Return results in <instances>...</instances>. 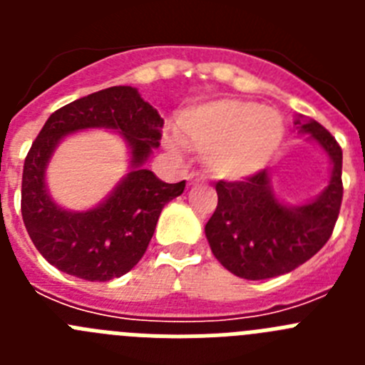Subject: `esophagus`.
Wrapping results in <instances>:
<instances>
[{"mask_svg": "<svg viewBox=\"0 0 365 365\" xmlns=\"http://www.w3.org/2000/svg\"><path fill=\"white\" fill-rule=\"evenodd\" d=\"M186 180H188L190 186H193V185H199V182H205V177H202L201 173L192 172L188 177H186Z\"/></svg>", "mask_w": 365, "mask_h": 365, "instance_id": "esophagus-1", "label": "esophagus"}]
</instances>
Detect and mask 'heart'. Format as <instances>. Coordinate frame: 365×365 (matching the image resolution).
I'll use <instances>...</instances> for the list:
<instances>
[{
    "instance_id": "1",
    "label": "heart",
    "mask_w": 365,
    "mask_h": 365,
    "mask_svg": "<svg viewBox=\"0 0 365 365\" xmlns=\"http://www.w3.org/2000/svg\"><path fill=\"white\" fill-rule=\"evenodd\" d=\"M177 131L182 143L205 151L206 168L219 179L252 177L270 163L285 137L278 111L241 98H217L180 113ZM166 146L179 150L177 137Z\"/></svg>"
}]
</instances>
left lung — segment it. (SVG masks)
Masks as SVG:
<instances>
[{"label":"left lung","instance_id":"obj_1","mask_svg":"<svg viewBox=\"0 0 365 365\" xmlns=\"http://www.w3.org/2000/svg\"><path fill=\"white\" fill-rule=\"evenodd\" d=\"M299 135H307L331 160L327 186L302 205H285L274 193L269 170L240 182L219 180L217 208L205 234L212 254L232 274L269 279L291 272L311 259L333 234L341 205V148L316 120L298 117Z\"/></svg>","mask_w":365,"mask_h":365}]
</instances>
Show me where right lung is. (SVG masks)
Masks as SVG:
<instances>
[{
    "label": "right lung",
    "instance_id": "add662e5",
    "mask_svg": "<svg viewBox=\"0 0 365 365\" xmlns=\"http://www.w3.org/2000/svg\"><path fill=\"white\" fill-rule=\"evenodd\" d=\"M164 120L131 86H115L54 111L32 143L21 179V215L38 252L62 272L108 282L137 265L153 237L164 205L186 182H163L146 163L160 146ZM109 129L123 135L130 168L104 202L89 211H67L50 197L44 173L67 134Z\"/></svg>",
    "mask_w": 365,
    "mask_h": 365
}]
</instances>
